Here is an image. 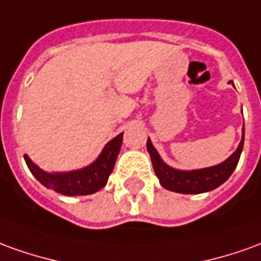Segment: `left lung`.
Masks as SVG:
<instances>
[{
	"label": "left lung",
	"mask_w": 261,
	"mask_h": 261,
	"mask_svg": "<svg viewBox=\"0 0 261 261\" xmlns=\"http://www.w3.org/2000/svg\"><path fill=\"white\" fill-rule=\"evenodd\" d=\"M229 83L233 85L232 80ZM243 143H245V127L242 131V140L239 143L238 148L227 160L213 167L191 169V171L172 168L168 164H165L149 138L147 140V151L151 156L152 167L160 179V184L165 189L178 192V194H203V192L213 191L215 188L220 187L223 182L229 179V176L238 167L239 158L243 149Z\"/></svg>",
	"instance_id": "8db88e82"
}]
</instances>
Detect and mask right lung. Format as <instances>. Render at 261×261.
Masks as SVG:
<instances>
[{
    "mask_svg": "<svg viewBox=\"0 0 261 261\" xmlns=\"http://www.w3.org/2000/svg\"><path fill=\"white\" fill-rule=\"evenodd\" d=\"M123 143V133L106 144L100 155L85 168L67 172H46L41 169L27 154L23 155L29 171L43 187L66 196L92 195L107 184Z\"/></svg>",
    "mask_w": 261,
    "mask_h": 261,
    "instance_id": "right-lung-1",
    "label": "right lung"
}]
</instances>
